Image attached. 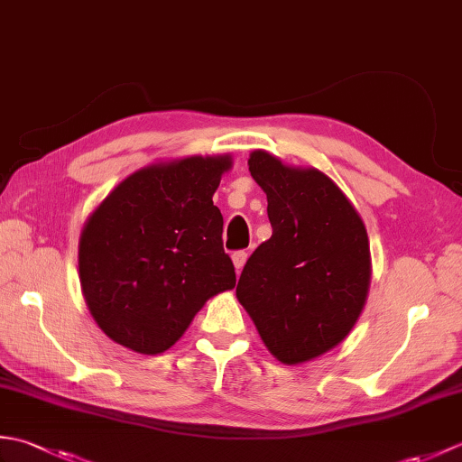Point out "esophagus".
<instances>
[{"label": "esophagus", "instance_id": "esophagus-1", "mask_svg": "<svg viewBox=\"0 0 462 462\" xmlns=\"http://www.w3.org/2000/svg\"><path fill=\"white\" fill-rule=\"evenodd\" d=\"M246 258H248V254L244 252V250H238V252L232 254V262H234V268H236V272H240L244 268V263H246Z\"/></svg>", "mask_w": 462, "mask_h": 462}]
</instances>
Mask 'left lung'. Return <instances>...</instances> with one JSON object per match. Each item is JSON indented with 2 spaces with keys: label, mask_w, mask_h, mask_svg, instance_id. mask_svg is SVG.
<instances>
[{
  "label": "left lung",
  "mask_w": 462,
  "mask_h": 462,
  "mask_svg": "<svg viewBox=\"0 0 462 462\" xmlns=\"http://www.w3.org/2000/svg\"><path fill=\"white\" fill-rule=\"evenodd\" d=\"M250 172L268 196L272 238L248 258L236 296L282 363L319 357L356 326L367 298V232L337 184L263 151Z\"/></svg>",
  "instance_id": "obj_1"
}]
</instances>
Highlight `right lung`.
I'll use <instances>...</instances> for the list:
<instances>
[{"mask_svg": "<svg viewBox=\"0 0 462 462\" xmlns=\"http://www.w3.org/2000/svg\"><path fill=\"white\" fill-rule=\"evenodd\" d=\"M230 156L146 166L99 204L79 242L81 288L113 341L156 356L206 300L236 286L212 194Z\"/></svg>", "mask_w": 462, "mask_h": 462, "instance_id": "add662e5", "label": "right lung"}]
</instances>
